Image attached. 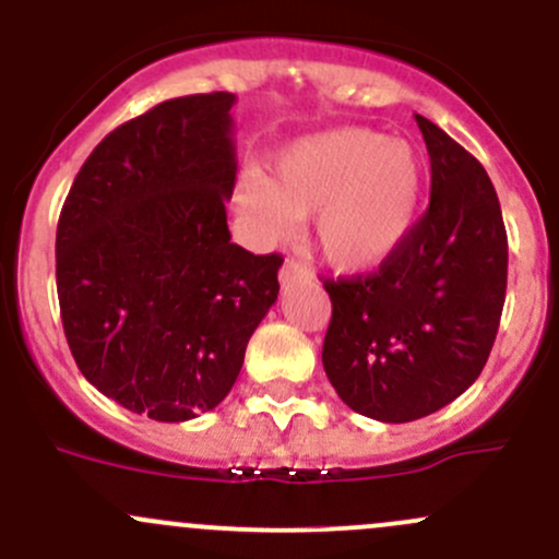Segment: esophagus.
I'll return each mask as SVG.
<instances>
[{
	"instance_id": "esophagus-1",
	"label": "esophagus",
	"mask_w": 559,
	"mask_h": 559,
	"mask_svg": "<svg viewBox=\"0 0 559 559\" xmlns=\"http://www.w3.org/2000/svg\"><path fill=\"white\" fill-rule=\"evenodd\" d=\"M308 267L306 264H300V262H295V259H286L284 262V267H281V286H292V284H297V281H302V278H308Z\"/></svg>"
}]
</instances>
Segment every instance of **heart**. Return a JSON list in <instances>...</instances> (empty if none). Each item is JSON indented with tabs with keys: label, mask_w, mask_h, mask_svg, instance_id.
I'll list each match as a JSON object with an SVG mask.
<instances>
[{
	"label": "heart",
	"mask_w": 559,
	"mask_h": 559,
	"mask_svg": "<svg viewBox=\"0 0 559 559\" xmlns=\"http://www.w3.org/2000/svg\"><path fill=\"white\" fill-rule=\"evenodd\" d=\"M421 162L403 140L373 129H332L286 145L273 175L246 173L235 207L264 238H289L313 216V240L341 273H373L414 224Z\"/></svg>",
	"instance_id": "heart-1"
}]
</instances>
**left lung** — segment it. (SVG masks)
I'll list each match as a JSON object with an SVG mask.
<instances>
[{"instance_id":"1","label":"left lung","mask_w":559,"mask_h":559,"mask_svg":"<svg viewBox=\"0 0 559 559\" xmlns=\"http://www.w3.org/2000/svg\"><path fill=\"white\" fill-rule=\"evenodd\" d=\"M416 123L430 154V207L379 273L324 281L326 379L348 408L386 425L436 414L478 379L509 275L487 170L425 116Z\"/></svg>"}]
</instances>
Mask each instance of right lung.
<instances>
[{
  "label": "right lung",
  "mask_w": 559,
  "mask_h": 559,
  "mask_svg": "<svg viewBox=\"0 0 559 559\" xmlns=\"http://www.w3.org/2000/svg\"><path fill=\"white\" fill-rule=\"evenodd\" d=\"M235 94L167 99L110 132L56 229L61 324L105 397L156 421L213 411L278 300V253L233 243Z\"/></svg>",
  "instance_id": "add662e5"
}]
</instances>
